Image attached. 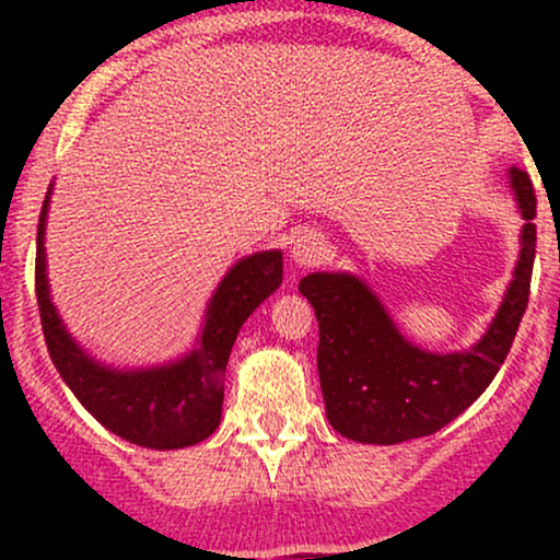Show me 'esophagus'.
I'll return each mask as SVG.
<instances>
[{
	"mask_svg": "<svg viewBox=\"0 0 560 560\" xmlns=\"http://www.w3.org/2000/svg\"><path fill=\"white\" fill-rule=\"evenodd\" d=\"M289 258L298 268H316L326 260V242L320 234H302L289 249Z\"/></svg>",
	"mask_w": 560,
	"mask_h": 560,
	"instance_id": "obj_1",
	"label": "esophagus"
}]
</instances>
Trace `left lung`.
<instances>
[{
    "instance_id": "1",
    "label": "left lung",
    "mask_w": 560,
    "mask_h": 560,
    "mask_svg": "<svg viewBox=\"0 0 560 560\" xmlns=\"http://www.w3.org/2000/svg\"><path fill=\"white\" fill-rule=\"evenodd\" d=\"M508 186L524 218L513 279L479 342L468 350L432 352L410 342L361 276L307 273L300 281L318 318V378L326 419L363 445H397L429 436L458 419L490 387L503 365L529 302L537 244V199L524 171H508Z\"/></svg>"
}]
</instances>
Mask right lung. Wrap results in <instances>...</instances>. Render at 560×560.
<instances>
[{"mask_svg":"<svg viewBox=\"0 0 560 560\" xmlns=\"http://www.w3.org/2000/svg\"><path fill=\"white\" fill-rule=\"evenodd\" d=\"M52 186L38 215L36 300L49 358L62 382L102 427L139 447L178 450L208 440L221 423L223 376L236 334L281 284V249L253 253L229 268L208 302L189 352L160 365L118 369L96 361L75 342L49 294L44 240Z\"/></svg>","mask_w":560,"mask_h":560,"instance_id":"add662e5","label":"right lung"}]
</instances>
